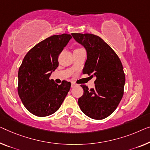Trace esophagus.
I'll return each instance as SVG.
<instances>
[{"instance_id":"obj_1","label":"esophagus","mask_w":150,"mask_h":150,"mask_svg":"<svg viewBox=\"0 0 150 150\" xmlns=\"http://www.w3.org/2000/svg\"><path fill=\"white\" fill-rule=\"evenodd\" d=\"M77 86V85L76 84V83H73V82L71 83V88H74V87Z\"/></svg>"}]
</instances>
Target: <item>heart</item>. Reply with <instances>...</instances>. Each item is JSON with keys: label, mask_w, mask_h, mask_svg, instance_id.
Masks as SVG:
<instances>
[{"label": "heart", "mask_w": 150, "mask_h": 150, "mask_svg": "<svg viewBox=\"0 0 150 150\" xmlns=\"http://www.w3.org/2000/svg\"><path fill=\"white\" fill-rule=\"evenodd\" d=\"M79 49H81V48H76L75 50H79Z\"/></svg>", "instance_id": "obj_1"}]
</instances>
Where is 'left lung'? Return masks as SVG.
<instances>
[{
    "mask_svg": "<svg viewBox=\"0 0 150 150\" xmlns=\"http://www.w3.org/2000/svg\"><path fill=\"white\" fill-rule=\"evenodd\" d=\"M86 48L83 74L96 77L95 88L81 85L83 94L78 100L81 111L89 118L102 120L117 108L124 93L125 76L121 61L101 38L91 33H71Z\"/></svg>",
    "mask_w": 150,
    "mask_h": 150,
    "instance_id": "left-lung-1",
    "label": "left lung"
}]
</instances>
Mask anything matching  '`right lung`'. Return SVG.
I'll list each match as a JSON object with an SVG mask.
<instances>
[{"instance_id":"right-lung-1","label":"right lung","mask_w":150,"mask_h":150,"mask_svg":"<svg viewBox=\"0 0 150 150\" xmlns=\"http://www.w3.org/2000/svg\"><path fill=\"white\" fill-rule=\"evenodd\" d=\"M72 36L54 35L33 46L26 54L18 72V93L29 112L47 117L59 110L70 90L71 83H56L50 79L59 67L58 57Z\"/></svg>"}]
</instances>
